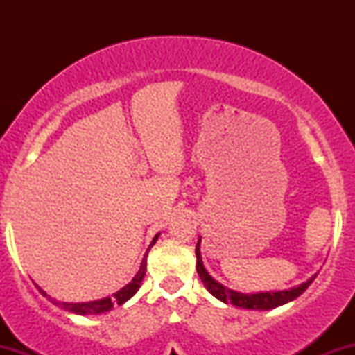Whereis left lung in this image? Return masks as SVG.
Instances as JSON below:
<instances>
[{"instance_id":"obj_1","label":"left lung","mask_w":355,"mask_h":355,"mask_svg":"<svg viewBox=\"0 0 355 355\" xmlns=\"http://www.w3.org/2000/svg\"><path fill=\"white\" fill-rule=\"evenodd\" d=\"M195 254H197V272L200 275L202 282L205 284L207 291L210 292L211 295L217 297L218 300L225 304H234L235 307L242 309H250V311H270V309L279 307V305H284L291 300H294L300 294H304L305 288L312 284V280L315 279V275L312 279H309L307 282L300 284L299 287L288 288V291H280V292H260V294H240V292L230 291V288L223 287L222 284H218L217 280H214L209 275V272L205 270L202 263L200 257V240H198L197 248H195Z\"/></svg>"}]
</instances>
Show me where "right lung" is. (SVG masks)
<instances>
[{
    "label": "right lung",
    "mask_w": 355,
    "mask_h": 355,
    "mask_svg": "<svg viewBox=\"0 0 355 355\" xmlns=\"http://www.w3.org/2000/svg\"><path fill=\"white\" fill-rule=\"evenodd\" d=\"M157 234L155 235V239L152 240V245L155 242H157L158 239ZM150 245V247H152ZM148 247V248H150ZM146 255H148V252H146L144 260H141V266H140V270H138V274L133 277V280L130 282L128 285H125L121 291H118L116 294H113V297H105V299H100V300H95V302H85V304H68V302H55L56 305H60V307L67 309V311L70 312H75V313H80V315H85V313H101V312H107L110 309L113 307V304H123L126 300L130 299V297H133L137 294V291L140 288V284L141 280H144L145 277V270H146ZM40 292H42L43 295H46L44 292L40 288Z\"/></svg>",
    "instance_id": "add662e5"
}]
</instances>
